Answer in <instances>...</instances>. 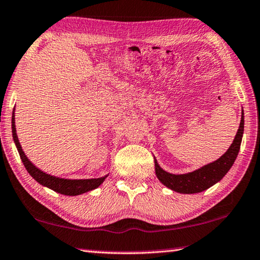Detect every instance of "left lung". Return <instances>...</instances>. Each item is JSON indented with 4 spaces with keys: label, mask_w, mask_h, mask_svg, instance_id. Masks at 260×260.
I'll return each mask as SVG.
<instances>
[{
    "label": "left lung",
    "mask_w": 260,
    "mask_h": 260,
    "mask_svg": "<svg viewBox=\"0 0 260 260\" xmlns=\"http://www.w3.org/2000/svg\"><path fill=\"white\" fill-rule=\"evenodd\" d=\"M244 131V113L242 109V117L240 127H238L235 139L228 151L224 154L213 162L205 165L188 174H170L160 167L158 161L154 158L155 174L159 181L167 188L180 193H198L202 191L211 188L215 183H218L232 168L233 164L235 162L238 152H240L242 137Z\"/></svg>",
    "instance_id": "obj_1"
}]
</instances>
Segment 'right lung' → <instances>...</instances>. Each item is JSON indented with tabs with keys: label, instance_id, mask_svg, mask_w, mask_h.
<instances>
[{
	"label": "right lung",
	"instance_id": "obj_1",
	"mask_svg": "<svg viewBox=\"0 0 260 260\" xmlns=\"http://www.w3.org/2000/svg\"><path fill=\"white\" fill-rule=\"evenodd\" d=\"M11 127H12V137H14V142L16 144L17 150L20 155V159H22L25 168L28 172L29 175H31L34 180L38 183H40L41 185L47 186V188L52 189L56 192L66 196H77L87 192V191L94 190L99 186L102 182L105 181V178L108 175L99 178H87V180H67V178H59L56 176H52L49 174H46L37 168L31 161L27 159V156L25 155L22 146H20V143L17 137L16 134V125H15V109L12 112V118H11Z\"/></svg>",
	"mask_w": 260,
	"mask_h": 260
}]
</instances>
